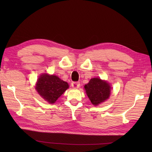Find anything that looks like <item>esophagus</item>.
<instances>
[{"label": "esophagus", "mask_w": 152, "mask_h": 152, "mask_svg": "<svg viewBox=\"0 0 152 152\" xmlns=\"http://www.w3.org/2000/svg\"><path fill=\"white\" fill-rule=\"evenodd\" d=\"M71 86H72L73 88L76 89V88H79L80 86V83L78 82H72V83H71Z\"/></svg>", "instance_id": "1"}]
</instances>
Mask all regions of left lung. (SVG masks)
<instances>
[{
	"mask_svg": "<svg viewBox=\"0 0 152 152\" xmlns=\"http://www.w3.org/2000/svg\"><path fill=\"white\" fill-rule=\"evenodd\" d=\"M87 95L94 105H98L107 99L110 94V86L100 78H92L85 85Z\"/></svg>",
	"mask_w": 152,
	"mask_h": 152,
	"instance_id": "1",
	"label": "left lung"
}]
</instances>
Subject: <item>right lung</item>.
<instances>
[{
    "label": "right lung",
    "instance_id": "obj_1",
    "mask_svg": "<svg viewBox=\"0 0 152 152\" xmlns=\"http://www.w3.org/2000/svg\"><path fill=\"white\" fill-rule=\"evenodd\" d=\"M69 88L66 82L53 75L42 74L38 78L36 89L44 99L49 103H54L57 99Z\"/></svg>",
    "mask_w": 152,
    "mask_h": 152
}]
</instances>
